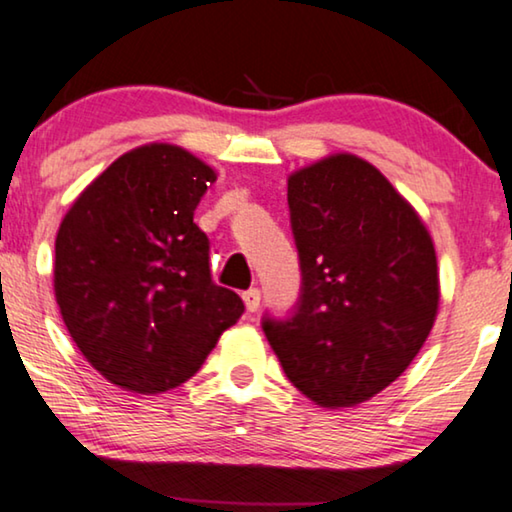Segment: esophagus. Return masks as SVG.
Returning <instances> with one entry per match:
<instances>
[{
	"instance_id": "obj_1",
	"label": "esophagus",
	"mask_w": 512,
	"mask_h": 512,
	"mask_svg": "<svg viewBox=\"0 0 512 512\" xmlns=\"http://www.w3.org/2000/svg\"><path fill=\"white\" fill-rule=\"evenodd\" d=\"M259 299H262V294H259L257 287H250V290L243 292V304H246L250 313H255L259 308Z\"/></svg>"
}]
</instances>
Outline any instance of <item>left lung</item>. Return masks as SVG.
Masks as SVG:
<instances>
[{"instance_id": "left-lung-1", "label": "left lung", "mask_w": 512, "mask_h": 512, "mask_svg": "<svg viewBox=\"0 0 512 512\" xmlns=\"http://www.w3.org/2000/svg\"><path fill=\"white\" fill-rule=\"evenodd\" d=\"M301 294L262 329L285 376L322 408H348L394 383L427 341L438 299L434 241L362 157L336 153L287 178Z\"/></svg>"}]
</instances>
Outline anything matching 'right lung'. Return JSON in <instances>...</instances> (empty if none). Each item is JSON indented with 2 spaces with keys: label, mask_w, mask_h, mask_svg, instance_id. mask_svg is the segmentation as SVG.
I'll return each mask as SVG.
<instances>
[{
  "label": "right lung",
  "mask_w": 512,
  "mask_h": 512,
  "mask_svg": "<svg viewBox=\"0 0 512 512\" xmlns=\"http://www.w3.org/2000/svg\"><path fill=\"white\" fill-rule=\"evenodd\" d=\"M215 171L171 143L118 157L64 215L55 299L83 357L113 385L174 390L201 369L243 313L213 283L194 208Z\"/></svg>",
  "instance_id": "right-lung-1"
}]
</instances>
